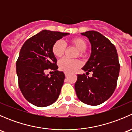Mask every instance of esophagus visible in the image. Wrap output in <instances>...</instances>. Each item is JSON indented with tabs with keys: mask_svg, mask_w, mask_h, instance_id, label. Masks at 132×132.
<instances>
[{
	"mask_svg": "<svg viewBox=\"0 0 132 132\" xmlns=\"http://www.w3.org/2000/svg\"><path fill=\"white\" fill-rule=\"evenodd\" d=\"M64 74H65V76H66V77H68V76L69 75V73H67V72H65Z\"/></svg>",
	"mask_w": 132,
	"mask_h": 132,
	"instance_id": "obj_1",
	"label": "esophagus"
}]
</instances>
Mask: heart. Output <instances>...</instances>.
Returning <instances> with one entry per match:
<instances>
[{
  "instance_id": "obj_1",
  "label": "heart",
  "mask_w": 132,
  "mask_h": 132,
  "mask_svg": "<svg viewBox=\"0 0 132 132\" xmlns=\"http://www.w3.org/2000/svg\"><path fill=\"white\" fill-rule=\"evenodd\" d=\"M70 44L74 46L78 50L79 55H82L83 52L87 48V43L81 38H75L70 41ZM66 44L61 40L57 41L52 46V52L56 57H62L66 50ZM81 66L80 61L78 60H70L62 59L59 62V68L61 70L67 73H72Z\"/></svg>"
}]
</instances>
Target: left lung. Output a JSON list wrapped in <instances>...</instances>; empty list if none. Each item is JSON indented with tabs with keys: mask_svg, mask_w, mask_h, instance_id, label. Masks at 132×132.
I'll return each mask as SVG.
<instances>
[{
	"mask_svg": "<svg viewBox=\"0 0 132 132\" xmlns=\"http://www.w3.org/2000/svg\"><path fill=\"white\" fill-rule=\"evenodd\" d=\"M91 45L90 57L82 70L93 72V77L78 75L75 89L78 99L89 105H98L107 100L116 87L120 65L115 46L94 30L81 33Z\"/></svg>",
	"mask_w": 132,
	"mask_h": 132,
	"instance_id": "left-lung-1",
	"label": "left lung"
}]
</instances>
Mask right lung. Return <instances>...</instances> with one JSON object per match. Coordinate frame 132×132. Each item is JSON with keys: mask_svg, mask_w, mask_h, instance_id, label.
Segmentation results:
<instances>
[{"mask_svg": "<svg viewBox=\"0 0 132 132\" xmlns=\"http://www.w3.org/2000/svg\"><path fill=\"white\" fill-rule=\"evenodd\" d=\"M69 34L43 30L27 39L21 48L16 64L19 87L25 99L34 105L46 107L59 98L65 75L57 70L52 46ZM48 68L54 70L50 77L44 73Z\"/></svg>", "mask_w": 132, "mask_h": 132, "instance_id": "right-lung-1", "label": "right lung"}]
</instances>
